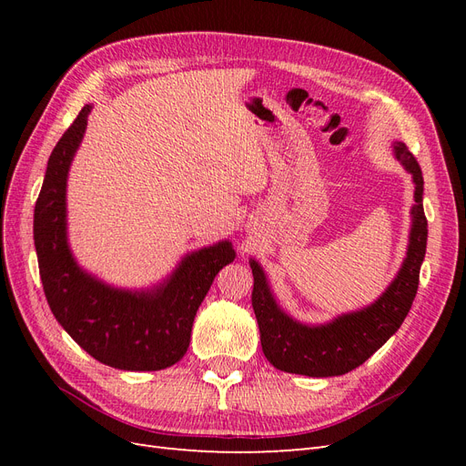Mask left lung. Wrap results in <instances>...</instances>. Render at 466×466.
<instances>
[{
  "mask_svg": "<svg viewBox=\"0 0 466 466\" xmlns=\"http://www.w3.org/2000/svg\"><path fill=\"white\" fill-rule=\"evenodd\" d=\"M392 151L397 161L412 175V225L400 270L371 305L338 315L324 324L299 322L276 301L262 266L255 258L248 260L255 278L252 309L258 320L260 344L266 360L276 370L307 377L344 375L371 358L400 329L410 311L428 243V219L421 204L424 177L414 155L402 142H394Z\"/></svg>",
  "mask_w": 466,
  "mask_h": 466,
  "instance_id": "1",
  "label": "left lung"
}]
</instances>
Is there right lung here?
I'll use <instances>...</instances> for the list:
<instances>
[{
  "mask_svg": "<svg viewBox=\"0 0 466 466\" xmlns=\"http://www.w3.org/2000/svg\"><path fill=\"white\" fill-rule=\"evenodd\" d=\"M91 105L56 144L35 206L40 279L64 330L105 365L124 371H159L187 354L196 311L223 266L235 260L229 241L198 248L157 286L122 289L77 264L67 243V175L87 128Z\"/></svg>",
  "mask_w": 466,
  "mask_h": 466,
  "instance_id": "obj_1",
  "label": "right lung"
}]
</instances>
